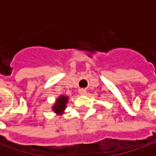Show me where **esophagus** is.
<instances>
[{
  "instance_id": "34e87169",
  "label": "esophagus",
  "mask_w": 156,
  "mask_h": 156,
  "mask_svg": "<svg viewBox=\"0 0 156 156\" xmlns=\"http://www.w3.org/2000/svg\"><path fill=\"white\" fill-rule=\"evenodd\" d=\"M78 93H79V94L84 95L85 94H86V89H84V88H80V89L78 90Z\"/></svg>"
}]
</instances>
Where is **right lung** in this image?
Instances as JSON below:
<instances>
[{"instance_id":"obj_1","label":"right lung","mask_w":156,"mask_h":156,"mask_svg":"<svg viewBox=\"0 0 156 156\" xmlns=\"http://www.w3.org/2000/svg\"><path fill=\"white\" fill-rule=\"evenodd\" d=\"M68 101V96H63V95H61L59 96L57 100L55 102L54 105L52 106V110L56 113V114H59V115H62L63 111L66 108V105Z\"/></svg>"}]
</instances>
